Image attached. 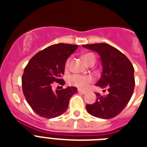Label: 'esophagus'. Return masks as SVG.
Masks as SVG:
<instances>
[{
    "instance_id": "34e87169",
    "label": "esophagus",
    "mask_w": 147,
    "mask_h": 147,
    "mask_svg": "<svg viewBox=\"0 0 147 147\" xmlns=\"http://www.w3.org/2000/svg\"><path fill=\"white\" fill-rule=\"evenodd\" d=\"M78 93H80V94H85V93H86L85 91H82V90H80V89L78 90Z\"/></svg>"
}]
</instances>
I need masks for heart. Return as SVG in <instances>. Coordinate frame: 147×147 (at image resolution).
<instances>
[{
    "label": "heart",
    "mask_w": 147,
    "mask_h": 147,
    "mask_svg": "<svg viewBox=\"0 0 147 147\" xmlns=\"http://www.w3.org/2000/svg\"><path fill=\"white\" fill-rule=\"evenodd\" d=\"M82 59L84 60V62L87 65H88L90 62H95V60H96L95 55L93 53H91L84 54L82 55ZM69 61H70V59L69 58L66 60V62H65V68L69 67ZM68 81H69V83L71 85H73L75 87L82 90L87 89L88 86L90 85V84L93 82L92 77H90V76H81V75H77V74L70 76Z\"/></svg>",
    "instance_id": "obj_1"
}]
</instances>
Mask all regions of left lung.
Instances as JSON below:
<instances>
[{"instance_id":"1","label":"left lung","mask_w":147,"mask_h":147,"mask_svg":"<svg viewBox=\"0 0 147 147\" xmlns=\"http://www.w3.org/2000/svg\"><path fill=\"white\" fill-rule=\"evenodd\" d=\"M82 47L95 51L100 55L103 71L96 85L107 88L109 92L106 96L96 93V101L86 105V110L98 118H113L124 109L132 97L135 86L134 66L124 54L109 44L95 43Z\"/></svg>"}]
</instances>
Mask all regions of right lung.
Instances as JSON below:
<instances>
[{"label":"right lung","mask_w":147,"mask_h":147,"mask_svg":"<svg viewBox=\"0 0 147 147\" xmlns=\"http://www.w3.org/2000/svg\"><path fill=\"white\" fill-rule=\"evenodd\" d=\"M78 45L58 43L49 46L33 55L22 76V88L27 103L36 114L44 118H54L67 110L76 87L53 92L54 82L64 84L62 79L66 59Z\"/></svg>","instance_id":"add662e5"}]
</instances>
